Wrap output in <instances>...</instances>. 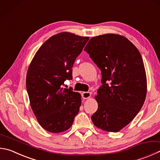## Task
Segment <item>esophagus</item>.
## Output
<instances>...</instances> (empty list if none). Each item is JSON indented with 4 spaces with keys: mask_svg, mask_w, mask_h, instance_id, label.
Segmentation results:
<instances>
[{
    "mask_svg": "<svg viewBox=\"0 0 160 160\" xmlns=\"http://www.w3.org/2000/svg\"><path fill=\"white\" fill-rule=\"evenodd\" d=\"M91 97V93L88 92H84L82 93V97L83 99H87Z\"/></svg>",
    "mask_w": 160,
    "mask_h": 160,
    "instance_id": "obj_1",
    "label": "esophagus"
}]
</instances>
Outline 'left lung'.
<instances>
[{
	"mask_svg": "<svg viewBox=\"0 0 160 160\" xmlns=\"http://www.w3.org/2000/svg\"><path fill=\"white\" fill-rule=\"evenodd\" d=\"M84 50L102 75V85L95 97L98 109L92 120L98 128L118 132L133 120L146 99L143 59L134 45L118 34L93 37Z\"/></svg>",
	"mask_w": 160,
	"mask_h": 160,
	"instance_id": "8db88e82",
	"label": "left lung"
}]
</instances>
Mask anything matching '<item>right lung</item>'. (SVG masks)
Here are the masks:
<instances>
[{
  "label": "right lung",
  "instance_id": "right-lung-1",
  "mask_svg": "<svg viewBox=\"0 0 160 160\" xmlns=\"http://www.w3.org/2000/svg\"><path fill=\"white\" fill-rule=\"evenodd\" d=\"M89 39L68 32L56 34L43 43L31 61L26 80L30 105L48 132H65L79 112L80 94L62 85L72 79L75 60Z\"/></svg>",
  "mask_w": 160,
  "mask_h": 160
}]
</instances>
